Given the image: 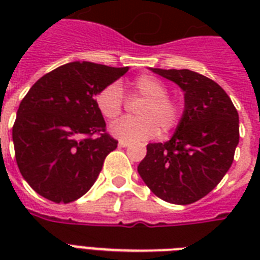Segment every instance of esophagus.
I'll list each match as a JSON object with an SVG mask.
<instances>
[{
	"mask_svg": "<svg viewBox=\"0 0 260 260\" xmlns=\"http://www.w3.org/2000/svg\"><path fill=\"white\" fill-rule=\"evenodd\" d=\"M118 146H120V147H128V146H129V143L122 142V140H120V142H118Z\"/></svg>",
	"mask_w": 260,
	"mask_h": 260,
	"instance_id": "esophagus-1",
	"label": "esophagus"
}]
</instances>
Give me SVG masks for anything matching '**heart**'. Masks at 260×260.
<instances>
[{
  "instance_id": "b5f03b06",
  "label": "heart",
  "mask_w": 260,
  "mask_h": 260,
  "mask_svg": "<svg viewBox=\"0 0 260 260\" xmlns=\"http://www.w3.org/2000/svg\"><path fill=\"white\" fill-rule=\"evenodd\" d=\"M131 97L144 98L136 118H121L110 126V134L122 142L139 143L155 138L159 131L169 132L179 124L182 108L170 98L165 83L152 75H140L129 83ZM95 105L108 120L117 118L124 108V95L118 83L102 87L95 95Z\"/></svg>"
}]
</instances>
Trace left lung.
Segmentation results:
<instances>
[{
  "label": "left lung",
  "mask_w": 260,
  "mask_h": 260,
  "mask_svg": "<svg viewBox=\"0 0 260 260\" xmlns=\"http://www.w3.org/2000/svg\"><path fill=\"white\" fill-rule=\"evenodd\" d=\"M152 73L185 93V109L166 143H150L138 171L163 201L187 205L218 185L234 162L239 144V114L220 85L187 69Z\"/></svg>",
  "instance_id": "obj_1"
}]
</instances>
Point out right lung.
<instances>
[{"label": "right lung", "instance_id": "1", "mask_svg": "<svg viewBox=\"0 0 260 260\" xmlns=\"http://www.w3.org/2000/svg\"><path fill=\"white\" fill-rule=\"evenodd\" d=\"M128 67L71 62L43 75L18 106L14 121V155L32 189L56 204L87 193L117 140L106 134L95 105L102 87Z\"/></svg>", "mask_w": 260, "mask_h": 260}]
</instances>
